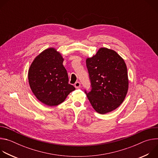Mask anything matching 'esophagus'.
Masks as SVG:
<instances>
[{
    "instance_id": "obj_1",
    "label": "esophagus",
    "mask_w": 158,
    "mask_h": 158,
    "mask_svg": "<svg viewBox=\"0 0 158 158\" xmlns=\"http://www.w3.org/2000/svg\"><path fill=\"white\" fill-rule=\"evenodd\" d=\"M74 86H75L76 88H79V87H80V86H81V83L77 81V82H76L74 84Z\"/></svg>"
}]
</instances>
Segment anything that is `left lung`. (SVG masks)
Returning a JSON list of instances; mask_svg holds the SVG:
<instances>
[{"label": "left lung", "mask_w": 158, "mask_h": 158, "mask_svg": "<svg viewBox=\"0 0 158 158\" xmlns=\"http://www.w3.org/2000/svg\"><path fill=\"white\" fill-rule=\"evenodd\" d=\"M91 91L85 93L94 110L104 114L118 108L127 93L129 81L124 59L114 51L100 48L87 58Z\"/></svg>", "instance_id": "left-lung-1"}]
</instances>
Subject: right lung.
Instances as JSON below:
<instances>
[{
	"mask_svg": "<svg viewBox=\"0 0 158 158\" xmlns=\"http://www.w3.org/2000/svg\"><path fill=\"white\" fill-rule=\"evenodd\" d=\"M60 53L51 48L42 51L32 62L28 72L31 89L36 98L49 106L65 101L75 87L69 84Z\"/></svg>",
	"mask_w": 158,
	"mask_h": 158,
	"instance_id": "obj_1",
	"label": "right lung"
}]
</instances>
